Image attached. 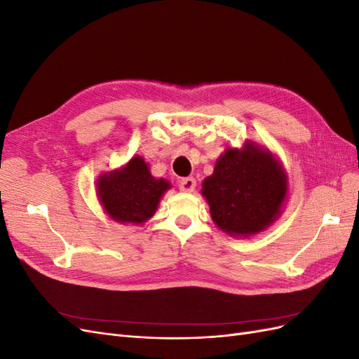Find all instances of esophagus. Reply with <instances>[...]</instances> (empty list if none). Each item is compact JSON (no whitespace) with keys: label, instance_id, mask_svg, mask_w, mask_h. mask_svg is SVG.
Here are the masks:
<instances>
[{"label":"esophagus","instance_id":"esophagus-1","mask_svg":"<svg viewBox=\"0 0 359 359\" xmlns=\"http://www.w3.org/2000/svg\"><path fill=\"white\" fill-rule=\"evenodd\" d=\"M194 187H196V180H194V178L189 177V178H181L180 180V190L181 191L190 193V191L194 190Z\"/></svg>","mask_w":359,"mask_h":359}]
</instances>
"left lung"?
Here are the masks:
<instances>
[{
    "mask_svg": "<svg viewBox=\"0 0 359 359\" xmlns=\"http://www.w3.org/2000/svg\"><path fill=\"white\" fill-rule=\"evenodd\" d=\"M215 224L229 235L257 233L276 220L287 180L269 151L248 144L227 148L202 184Z\"/></svg>",
    "mask_w": 359,
    "mask_h": 359,
    "instance_id": "left-lung-1",
    "label": "left lung"
}]
</instances>
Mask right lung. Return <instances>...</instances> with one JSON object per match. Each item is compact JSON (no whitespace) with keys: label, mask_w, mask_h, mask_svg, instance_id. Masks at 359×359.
Returning a JSON list of instances; mask_svg holds the SVG:
<instances>
[{"label":"right lung","mask_w":359,"mask_h":359,"mask_svg":"<svg viewBox=\"0 0 359 359\" xmlns=\"http://www.w3.org/2000/svg\"><path fill=\"white\" fill-rule=\"evenodd\" d=\"M97 187L102 205L114 220L144 223L156 212L160 198L170 184L156 180L144 158L135 157L124 169L103 175Z\"/></svg>","instance_id":"obj_1"}]
</instances>
